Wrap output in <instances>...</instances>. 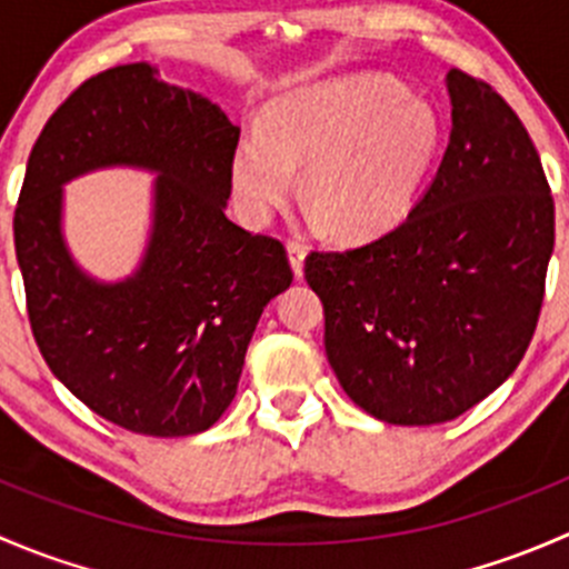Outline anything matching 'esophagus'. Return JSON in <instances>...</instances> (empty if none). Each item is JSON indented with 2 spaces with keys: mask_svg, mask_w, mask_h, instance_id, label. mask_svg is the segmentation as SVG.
<instances>
[{
  "mask_svg": "<svg viewBox=\"0 0 569 569\" xmlns=\"http://www.w3.org/2000/svg\"><path fill=\"white\" fill-rule=\"evenodd\" d=\"M286 250H289V261H291V269H295L297 278H302V269H306V256H308V248L302 242H297V239H291L289 244H286Z\"/></svg>",
  "mask_w": 569,
  "mask_h": 569,
  "instance_id": "34e87169",
  "label": "esophagus"
}]
</instances>
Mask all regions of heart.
<instances>
[{
  "label": "heart",
  "mask_w": 569,
  "mask_h": 569,
  "mask_svg": "<svg viewBox=\"0 0 569 569\" xmlns=\"http://www.w3.org/2000/svg\"><path fill=\"white\" fill-rule=\"evenodd\" d=\"M438 118L382 77L330 79L274 101L261 134L231 153V192L244 220L267 222L295 194L332 237L366 242L399 226L438 157Z\"/></svg>",
  "instance_id": "heart-1"
}]
</instances>
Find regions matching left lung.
Wrapping results in <instances>:
<instances>
[{"mask_svg":"<svg viewBox=\"0 0 569 569\" xmlns=\"http://www.w3.org/2000/svg\"><path fill=\"white\" fill-rule=\"evenodd\" d=\"M446 88L449 148L407 220L363 248L306 258L338 382L399 427L455 421L509 380L553 252V198L526 126L460 68Z\"/></svg>","mask_w":569,"mask_h":569,"instance_id":"obj_1","label":"left lung"}]
</instances>
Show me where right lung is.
I'll return each instance as SVG.
<instances>
[{"mask_svg":"<svg viewBox=\"0 0 569 569\" xmlns=\"http://www.w3.org/2000/svg\"><path fill=\"white\" fill-rule=\"evenodd\" d=\"M239 126L148 62L79 84L40 131L13 217L32 336L51 375L107 421L151 438L209 429L237 396L244 352L291 286L286 248L226 217ZM101 167L154 179L134 276L104 284L72 261L61 187Z\"/></svg>","mask_w":569,"mask_h":569,"instance_id":"right-lung-1","label":"right lung"}]
</instances>
